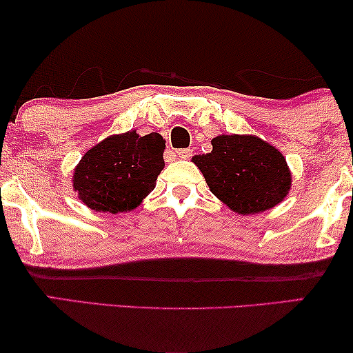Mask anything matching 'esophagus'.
<instances>
[{"label": "esophagus", "mask_w": 353, "mask_h": 353, "mask_svg": "<svg viewBox=\"0 0 353 353\" xmlns=\"http://www.w3.org/2000/svg\"><path fill=\"white\" fill-rule=\"evenodd\" d=\"M176 156L180 159H190L192 156V151L191 149H178Z\"/></svg>", "instance_id": "34e87169"}]
</instances>
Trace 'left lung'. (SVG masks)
Instances as JSON below:
<instances>
[{
  "instance_id": "left-lung-1",
  "label": "left lung",
  "mask_w": 353,
  "mask_h": 353,
  "mask_svg": "<svg viewBox=\"0 0 353 353\" xmlns=\"http://www.w3.org/2000/svg\"><path fill=\"white\" fill-rule=\"evenodd\" d=\"M191 161L212 194L239 215L273 209L286 199L292 185L283 152L255 134H219L209 154Z\"/></svg>"
}]
</instances>
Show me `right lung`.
<instances>
[{
  "label": "right lung",
  "instance_id": "add662e5",
  "mask_svg": "<svg viewBox=\"0 0 353 353\" xmlns=\"http://www.w3.org/2000/svg\"><path fill=\"white\" fill-rule=\"evenodd\" d=\"M165 139L137 130L110 134L90 148L72 173L74 191L94 212L122 214L141 204L163 170Z\"/></svg>",
  "mask_w": 353,
  "mask_h": 353
}]
</instances>
